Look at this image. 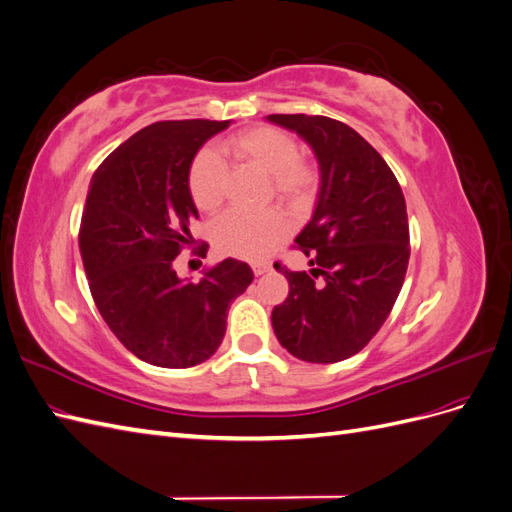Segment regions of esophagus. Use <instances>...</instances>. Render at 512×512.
I'll return each instance as SVG.
<instances>
[{"label":"esophagus","mask_w":512,"mask_h":512,"mask_svg":"<svg viewBox=\"0 0 512 512\" xmlns=\"http://www.w3.org/2000/svg\"><path fill=\"white\" fill-rule=\"evenodd\" d=\"M252 271H254V275H265L267 271H271V262L256 260V262H252Z\"/></svg>","instance_id":"34e87169"}]
</instances>
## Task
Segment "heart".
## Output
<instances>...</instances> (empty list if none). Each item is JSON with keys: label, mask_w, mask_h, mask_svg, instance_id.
I'll return each mask as SVG.
<instances>
[{"label": "heart", "mask_w": 512, "mask_h": 512, "mask_svg": "<svg viewBox=\"0 0 512 512\" xmlns=\"http://www.w3.org/2000/svg\"><path fill=\"white\" fill-rule=\"evenodd\" d=\"M224 151L241 164L254 166L271 175L275 194L292 207L305 205L312 198L318 175L303 162L294 138L273 126H258L228 138ZM194 205L215 213L228 194V166L215 149H203L194 158L188 175ZM288 235V222L280 211L245 213L230 211L213 226V243L226 256L258 260L273 252V247Z\"/></svg>", "instance_id": "1"}]
</instances>
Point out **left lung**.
Wrapping results in <instances>:
<instances>
[{
  "instance_id": "obj_1",
  "label": "left lung",
  "mask_w": 512,
  "mask_h": 512,
  "mask_svg": "<svg viewBox=\"0 0 512 512\" xmlns=\"http://www.w3.org/2000/svg\"><path fill=\"white\" fill-rule=\"evenodd\" d=\"M314 149L320 192L312 220L294 239L309 273L286 275L290 292L273 307L280 344L307 363L361 352L404 286L410 260L406 200L389 164L346 123L322 115H269Z\"/></svg>"
}]
</instances>
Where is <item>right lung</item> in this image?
<instances>
[{
    "label": "right lung",
    "instance_id": "obj_1",
    "mask_svg": "<svg viewBox=\"0 0 512 512\" xmlns=\"http://www.w3.org/2000/svg\"><path fill=\"white\" fill-rule=\"evenodd\" d=\"M230 121H158L130 136L91 177L79 247L108 329L138 359L183 369L207 361L226 333L228 307L252 284L247 262L226 258L203 280H181L198 211L188 175L196 151ZM207 243L194 254H207Z\"/></svg>",
    "mask_w": 512,
    "mask_h": 512
}]
</instances>
